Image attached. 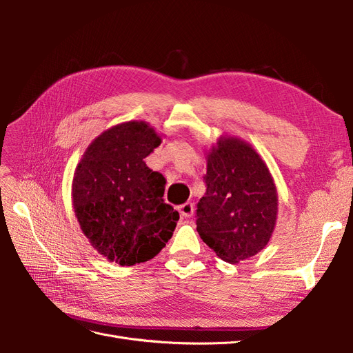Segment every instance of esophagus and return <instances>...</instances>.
Masks as SVG:
<instances>
[{"label":"esophagus","instance_id":"1","mask_svg":"<svg viewBox=\"0 0 353 353\" xmlns=\"http://www.w3.org/2000/svg\"><path fill=\"white\" fill-rule=\"evenodd\" d=\"M178 210H179V213H181V215H183L184 218H190V216L194 213V205H193V203L187 201V203H184V205L178 206Z\"/></svg>","mask_w":353,"mask_h":353}]
</instances>
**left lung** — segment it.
Returning <instances> with one entry per match:
<instances>
[{
	"label": "left lung",
	"mask_w": 353,
	"mask_h": 353,
	"mask_svg": "<svg viewBox=\"0 0 353 353\" xmlns=\"http://www.w3.org/2000/svg\"><path fill=\"white\" fill-rule=\"evenodd\" d=\"M206 194L197 203V232L218 258L239 263L268 244L279 213L274 178L254 148L221 135L208 156Z\"/></svg>",
	"instance_id": "8db88e82"
}]
</instances>
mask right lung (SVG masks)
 Wrapping results in <instances>:
<instances>
[{"mask_svg": "<svg viewBox=\"0 0 353 353\" xmlns=\"http://www.w3.org/2000/svg\"><path fill=\"white\" fill-rule=\"evenodd\" d=\"M160 143L147 122H123L95 138L74 169V215L92 248L110 262H147L172 237L179 213L163 200L165 176L144 162Z\"/></svg>", "mask_w": 353, "mask_h": 353, "instance_id": "add662e5", "label": "right lung"}]
</instances>
